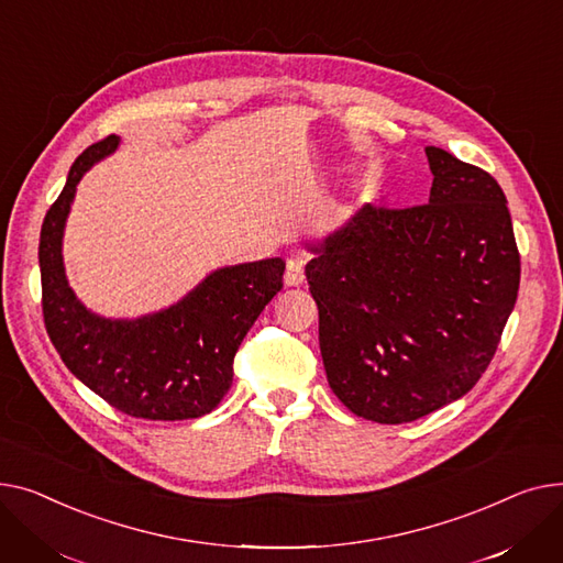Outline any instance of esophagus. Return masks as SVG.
Listing matches in <instances>:
<instances>
[{"label":"esophagus","instance_id":"1","mask_svg":"<svg viewBox=\"0 0 563 563\" xmlns=\"http://www.w3.org/2000/svg\"><path fill=\"white\" fill-rule=\"evenodd\" d=\"M305 282V261L290 256L286 261V273H284V284L286 286H300Z\"/></svg>","mask_w":563,"mask_h":563}]
</instances>
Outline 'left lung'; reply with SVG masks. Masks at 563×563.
Listing matches in <instances>:
<instances>
[{
    "instance_id": "1",
    "label": "left lung",
    "mask_w": 563,
    "mask_h": 563,
    "mask_svg": "<svg viewBox=\"0 0 563 563\" xmlns=\"http://www.w3.org/2000/svg\"><path fill=\"white\" fill-rule=\"evenodd\" d=\"M429 202L366 205L311 245L327 382L356 416L402 424L466 395L514 311L520 254L488 173L424 147Z\"/></svg>"
}]
</instances>
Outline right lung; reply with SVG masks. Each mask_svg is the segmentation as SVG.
Returning <instances> with one entry per match:
<instances>
[{
	"instance_id": "1",
	"label": "right lung",
	"mask_w": 563,
	"mask_h": 563,
	"mask_svg": "<svg viewBox=\"0 0 563 563\" xmlns=\"http://www.w3.org/2000/svg\"><path fill=\"white\" fill-rule=\"evenodd\" d=\"M118 143V136H107L73 163L43 220L45 329L68 371L118 411L145 420L200 418L229 390L239 345L282 290L286 263L277 256L220 268L170 309L136 320L90 313L65 279L63 227L79 179Z\"/></svg>"
}]
</instances>
